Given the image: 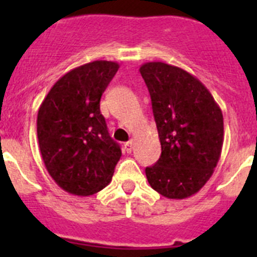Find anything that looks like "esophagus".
I'll return each mask as SVG.
<instances>
[{
	"mask_svg": "<svg viewBox=\"0 0 257 257\" xmlns=\"http://www.w3.org/2000/svg\"><path fill=\"white\" fill-rule=\"evenodd\" d=\"M133 147H134V142L133 140H130V142H127L126 144H124V151H126L127 153H130V152L133 151Z\"/></svg>",
	"mask_w": 257,
	"mask_h": 257,
	"instance_id": "esophagus-1",
	"label": "esophagus"
}]
</instances>
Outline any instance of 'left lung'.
Masks as SVG:
<instances>
[{"instance_id": "left-lung-1", "label": "left lung", "mask_w": 257, "mask_h": 257, "mask_svg": "<svg viewBox=\"0 0 257 257\" xmlns=\"http://www.w3.org/2000/svg\"><path fill=\"white\" fill-rule=\"evenodd\" d=\"M152 99L161 153L145 175L170 199L196 194L220 160L224 119L220 106L198 78L175 65L151 61L140 67Z\"/></svg>"}]
</instances>
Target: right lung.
Returning a JSON list of instances; mask_svg holds the SVG:
<instances>
[{
	"label": "right lung",
	"mask_w": 257,
	"mask_h": 257,
	"mask_svg": "<svg viewBox=\"0 0 257 257\" xmlns=\"http://www.w3.org/2000/svg\"><path fill=\"white\" fill-rule=\"evenodd\" d=\"M118 68L115 61L95 60L69 70L38 109L37 138L47 172L74 196L104 189L122 156L100 113L101 95Z\"/></svg>",
	"instance_id": "1"
}]
</instances>
